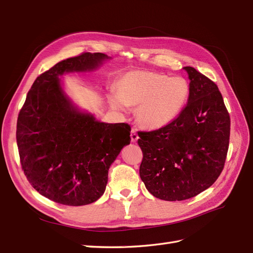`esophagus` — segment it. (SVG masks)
Returning <instances> with one entry per match:
<instances>
[{
  "instance_id": "obj_1",
  "label": "esophagus",
  "mask_w": 253,
  "mask_h": 253,
  "mask_svg": "<svg viewBox=\"0 0 253 253\" xmlns=\"http://www.w3.org/2000/svg\"><path fill=\"white\" fill-rule=\"evenodd\" d=\"M138 134H137V132H136V129L135 128H132V131H131V140H132V142H137V140H138Z\"/></svg>"
}]
</instances>
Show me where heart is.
Returning <instances> with one entry per match:
<instances>
[{"instance_id":"heart-1","label":"heart","mask_w":253,"mask_h":253,"mask_svg":"<svg viewBox=\"0 0 253 253\" xmlns=\"http://www.w3.org/2000/svg\"><path fill=\"white\" fill-rule=\"evenodd\" d=\"M117 93L109 94L113 109L125 111L137 106L136 119L147 129L163 128L177 118L189 97V83L182 77H170L155 72L134 71L117 82Z\"/></svg>"}]
</instances>
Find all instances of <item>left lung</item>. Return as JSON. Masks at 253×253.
I'll list each match as a JSON object with an SVG mask.
<instances>
[{
    "instance_id": "8db88e82",
    "label": "left lung",
    "mask_w": 253,
    "mask_h": 253,
    "mask_svg": "<svg viewBox=\"0 0 253 253\" xmlns=\"http://www.w3.org/2000/svg\"><path fill=\"white\" fill-rule=\"evenodd\" d=\"M188 104L172 124L138 132L140 178L159 200L185 201L211 187L223 171L230 117L215 83L191 66Z\"/></svg>"
}]
</instances>
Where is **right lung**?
Listing matches in <instances>:
<instances>
[{"label": "right lung", "mask_w": 253, "mask_h": 253, "mask_svg": "<svg viewBox=\"0 0 253 253\" xmlns=\"http://www.w3.org/2000/svg\"><path fill=\"white\" fill-rule=\"evenodd\" d=\"M110 59L85 52L61 61L36 79L20 111L22 169L38 192L58 204L96 202L104 193L111 165L131 141V126L101 122L81 110L61 80L65 74L94 72Z\"/></svg>", "instance_id": "right-lung-1"}]
</instances>
